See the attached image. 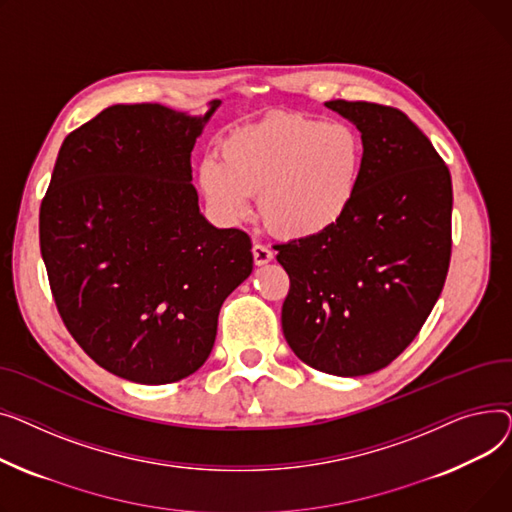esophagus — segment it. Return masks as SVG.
<instances>
[{
  "label": "esophagus",
  "instance_id": "1",
  "mask_svg": "<svg viewBox=\"0 0 512 512\" xmlns=\"http://www.w3.org/2000/svg\"><path fill=\"white\" fill-rule=\"evenodd\" d=\"M252 256H254L256 266H264V264H268L270 260L275 258L273 250H268V248H266V246H262V244H254V248H252Z\"/></svg>",
  "mask_w": 512,
  "mask_h": 512
}]
</instances>
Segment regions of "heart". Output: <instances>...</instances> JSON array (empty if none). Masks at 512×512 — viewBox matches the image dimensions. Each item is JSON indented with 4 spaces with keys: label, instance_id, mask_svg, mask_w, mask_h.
<instances>
[{
    "label": "heart",
    "instance_id": "b5f03b06",
    "mask_svg": "<svg viewBox=\"0 0 512 512\" xmlns=\"http://www.w3.org/2000/svg\"><path fill=\"white\" fill-rule=\"evenodd\" d=\"M364 165L366 144L353 126L283 113L233 130L221 142V161L200 163L198 186L227 223L244 221L258 196L270 231L314 239L349 215Z\"/></svg>",
    "mask_w": 512,
    "mask_h": 512
}]
</instances>
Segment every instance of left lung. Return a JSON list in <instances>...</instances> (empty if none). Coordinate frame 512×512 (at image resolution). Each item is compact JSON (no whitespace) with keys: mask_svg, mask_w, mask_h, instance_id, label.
<instances>
[{"mask_svg":"<svg viewBox=\"0 0 512 512\" xmlns=\"http://www.w3.org/2000/svg\"><path fill=\"white\" fill-rule=\"evenodd\" d=\"M359 130L366 165L343 223L277 250L291 287L281 324L314 370L366 376L417 337L450 262L453 182L426 134L393 107L326 101Z\"/></svg>","mask_w":512,"mask_h":512,"instance_id":"obj_1","label":"left lung"}]
</instances>
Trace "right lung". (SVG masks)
Returning a JSON list of instances; mask_svg holds the SVG:
<instances>
[{
  "label": "right lung",
  "instance_id": "right-lung-1",
  "mask_svg": "<svg viewBox=\"0 0 512 512\" xmlns=\"http://www.w3.org/2000/svg\"><path fill=\"white\" fill-rule=\"evenodd\" d=\"M221 101L190 115L111 105L59 148L41 204V256L59 314L88 357L136 384L194 374L213 351L252 242L200 213L196 138Z\"/></svg>",
  "mask_w": 512,
  "mask_h": 512
}]
</instances>
